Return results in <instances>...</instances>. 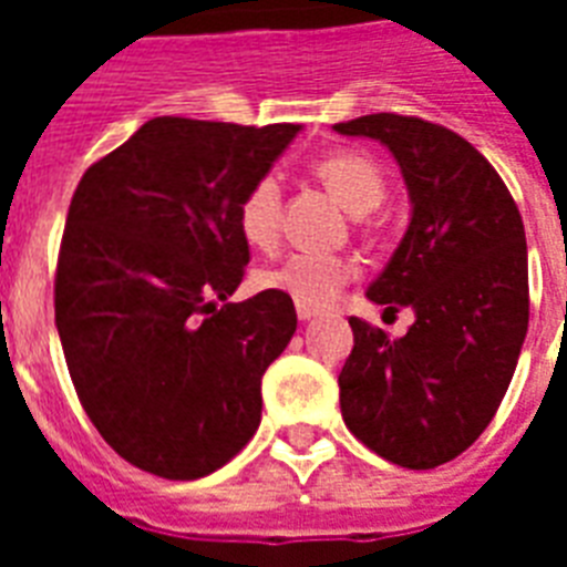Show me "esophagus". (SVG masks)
Instances as JSON below:
<instances>
[{"mask_svg":"<svg viewBox=\"0 0 567 567\" xmlns=\"http://www.w3.org/2000/svg\"><path fill=\"white\" fill-rule=\"evenodd\" d=\"M297 318H300V320L318 318V309H309V306H297Z\"/></svg>","mask_w":567,"mask_h":567,"instance_id":"esophagus-1","label":"esophagus"}]
</instances>
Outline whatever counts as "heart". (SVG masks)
I'll return each mask as SVG.
<instances>
[{
  "label": "heart",
  "mask_w": 567,
  "mask_h": 567,
  "mask_svg": "<svg viewBox=\"0 0 567 567\" xmlns=\"http://www.w3.org/2000/svg\"><path fill=\"white\" fill-rule=\"evenodd\" d=\"M311 171L350 214L362 217L385 199V173L371 155L332 153L320 158ZM279 212H282V188L274 176H261L240 199L238 226L244 240L252 247H270L279 235ZM350 276H353V265L341 256L291 252L279 265L258 270L256 282L265 291L291 297L297 306L320 309L336 300L338 291L350 282Z\"/></svg>",
  "instance_id": "heart-1"
}]
</instances>
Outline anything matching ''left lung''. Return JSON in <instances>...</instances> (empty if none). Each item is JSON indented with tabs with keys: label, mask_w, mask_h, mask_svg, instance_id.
Returning a JSON list of instances; mask_svg holds the SVG:
<instances>
[{
	"label": "left lung",
	"mask_w": 567,
	"mask_h": 567,
	"mask_svg": "<svg viewBox=\"0 0 567 567\" xmlns=\"http://www.w3.org/2000/svg\"><path fill=\"white\" fill-rule=\"evenodd\" d=\"M336 132L373 137L400 164L412 214L368 300L414 311L394 341L350 318L341 414L388 462L439 467L483 435L518 364L529 323L524 223L497 171L450 128L368 114Z\"/></svg>",
	"instance_id": "8db88e82"
}]
</instances>
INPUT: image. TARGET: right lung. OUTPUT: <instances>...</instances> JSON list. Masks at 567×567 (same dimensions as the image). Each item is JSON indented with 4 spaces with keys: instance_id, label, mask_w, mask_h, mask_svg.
<instances>
[{
    "instance_id": "right-lung-1",
    "label": "right lung",
    "mask_w": 567,
    "mask_h": 567,
    "mask_svg": "<svg viewBox=\"0 0 567 567\" xmlns=\"http://www.w3.org/2000/svg\"><path fill=\"white\" fill-rule=\"evenodd\" d=\"M300 132L155 117L75 188L55 327L84 412L141 471L199 480L258 430L297 311L279 291L229 302L249 261L238 208Z\"/></svg>"
}]
</instances>
